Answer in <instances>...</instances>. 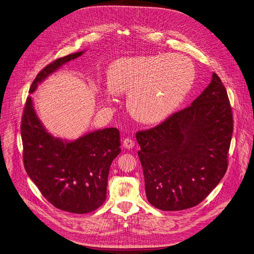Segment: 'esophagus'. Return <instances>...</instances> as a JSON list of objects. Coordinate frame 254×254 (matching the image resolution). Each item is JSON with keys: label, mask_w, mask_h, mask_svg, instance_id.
<instances>
[{"label": "esophagus", "mask_w": 254, "mask_h": 254, "mask_svg": "<svg viewBox=\"0 0 254 254\" xmlns=\"http://www.w3.org/2000/svg\"><path fill=\"white\" fill-rule=\"evenodd\" d=\"M134 145H135V142L131 138H125L123 141V146L126 149H132L134 147Z\"/></svg>", "instance_id": "obj_1"}]
</instances>
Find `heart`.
<instances>
[{
    "label": "heart",
    "instance_id": "obj_1",
    "mask_svg": "<svg viewBox=\"0 0 254 254\" xmlns=\"http://www.w3.org/2000/svg\"><path fill=\"white\" fill-rule=\"evenodd\" d=\"M194 79L193 64L180 55L125 58L108 71L109 86L116 92H130V112L146 123L170 114L190 92ZM110 93L105 94L109 97Z\"/></svg>",
    "mask_w": 254,
    "mask_h": 254
}]
</instances>
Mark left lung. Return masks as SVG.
Listing matches in <instances>:
<instances>
[{"mask_svg": "<svg viewBox=\"0 0 254 254\" xmlns=\"http://www.w3.org/2000/svg\"><path fill=\"white\" fill-rule=\"evenodd\" d=\"M233 131L226 89L213 72L193 102L136 133L149 202L182 210L201 202L224 176Z\"/></svg>", "mask_w": 254, "mask_h": 254, "instance_id": "1", "label": "left lung"}]
</instances>
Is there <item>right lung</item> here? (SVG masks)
Returning <instances> with one entry per match:
<instances>
[{"label": "right lung", "mask_w": 254, "mask_h": 254, "mask_svg": "<svg viewBox=\"0 0 254 254\" xmlns=\"http://www.w3.org/2000/svg\"><path fill=\"white\" fill-rule=\"evenodd\" d=\"M82 54L68 55L48 64L33 81L30 92L64 64ZM21 123L24 166L47 200L73 213L97 209L106 198L111 163L121 152L119 130L106 128L64 142L46 131L31 97L26 100Z\"/></svg>", "instance_id": "1"}]
</instances>
